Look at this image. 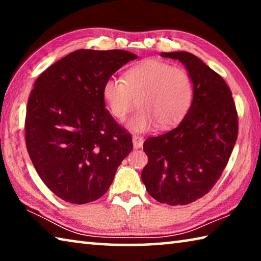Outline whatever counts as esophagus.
I'll return each instance as SVG.
<instances>
[{
	"mask_svg": "<svg viewBox=\"0 0 261 261\" xmlns=\"http://www.w3.org/2000/svg\"><path fill=\"white\" fill-rule=\"evenodd\" d=\"M132 143H134L135 148H140L144 144V138L141 136L134 135V136H132Z\"/></svg>",
	"mask_w": 261,
	"mask_h": 261,
	"instance_id": "esophagus-1",
	"label": "esophagus"
}]
</instances>
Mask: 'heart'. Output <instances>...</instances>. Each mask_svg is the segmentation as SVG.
Segmentation results:
<instances>
[{
	"label": "heart",
	"mask_w": 261,
	"mask_h": 261,
	"mask_svg": "<svg viewBox=\"0 0 261 261\" xmlns=\"http://www.w3.org/2000/svg\"><path fill=\"white\" fill-rule=\"evenodd\" d=\"M193 93L187 70L155 59L132 65L123 81L109 78L102 85L105 103L117 121L125 120L137 101L140 108L129 122L134 131H146L154 123L161 129L175 125L191 107Z\"/></svg>",
	"instance_id": "b5f03b06"
}]
</instances>
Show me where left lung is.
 I'll return each mask as SVG.
<instances>
[{
  "mask_svg": "<svg viewBox=\"0 0 261 261\" xmlns=\"http://www.w3.org/2000/svg\"><path fill=\"white\" fill-rule=\"evenodd\" d=\"M161 56L185 65L193 81V100L177 126L145 140L148 163L141 179L159 202L188 205L210 192L227 166L238 135L236 106L222 77L196 55Z\"/></svg>",
  "mask_w": 261,
  "mask_h": 261,
  "instance_id": "left-lung-1",
  "label": "left lung"
}]
</instances>
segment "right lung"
<instances>
[{
	"label": "right lung",
	"mask_w": 261,
	"mask_h": 261,
	"mask_svg": "<svg viewBox=\"0 0 261 261\" xmlns=\"http://www.w3.org/2000/svg\"><path fill=\"white\" fill-rule=\"evenodd\" d=\"M136 59L120 49H78L35 81L26 148L42 182L61 199L78 205L99 199L134 147L131 135L105 108L102 85Z\"/></svg>",
	"instance_id": "right-lung-1"
}]
</instances>
